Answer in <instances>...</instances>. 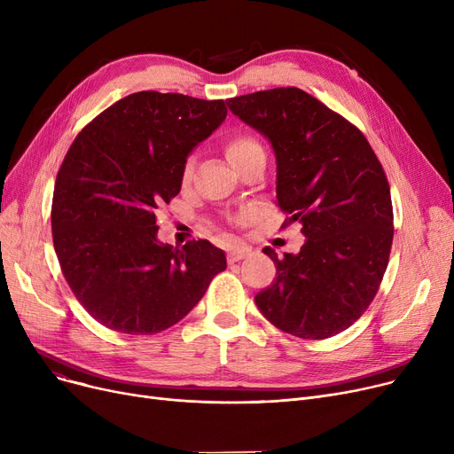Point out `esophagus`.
<instances>
[{"mask_svg":"<svg viewBox=\"0 0 454 454\" xmlns=\"http://www.w3.org/2000/svg\"><path fill=\"white\" fill-rule=\"evenodd\" d=\"M252 254V248L248 247H235L228 252V263H235V261H241Z\"/></svg>","mask_w":454,"mask_h":454,"instance_id":"34e87169","label":"esophagus"}]
</instances>
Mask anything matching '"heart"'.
I'll return each mask as SVG.
<instances>
[{
	"instance_id": "1",
	"label": "heart",
	"mask_w": 454,
	"mask_h": 454,
	"mask_svg": "<svg viewBox=\"0 0 454 454\" xmlns=\"http://www.w3.org/2000/svg\"><path fill=\"white\" fill-rule=\"evenodd\" d=\"M224 153L230 160V163L235 167L237 171L241 169V167L250 161L252 158L259 156V154H265L263 147H261V143L250 136V134H235L231 136L226 145H224ZM191 175H193V158H189L184 165L182 169V182L187 184L191 180Z\"/></svg>"
}]
</instances>
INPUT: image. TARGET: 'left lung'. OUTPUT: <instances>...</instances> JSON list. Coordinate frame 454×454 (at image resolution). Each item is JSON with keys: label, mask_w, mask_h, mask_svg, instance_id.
I'll list each match as a JSON object with an SVG mask.
<instances>
[{"label": "left lung", "mask_w": 454, "mask_h": 454, "mask_svg": "<svg viewBox=\"0 0 454 454\" xmlns=\"http://www.w3.org/2000/svg\"><path fill=\"white\" fill-rule=\"evenodd\" d=\"M276 154V202L300 223L298 254L263 252L276 281L255 305L278 329L322 340L359 320L385 276L394 211L383 165L363 132L300 88L226 101Z\"/></svg>", "instance_id": "1"}]
</instances>
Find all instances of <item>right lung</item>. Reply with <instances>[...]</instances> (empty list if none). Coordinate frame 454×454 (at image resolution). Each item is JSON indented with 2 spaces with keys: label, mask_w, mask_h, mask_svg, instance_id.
<instances>
[{
  "label": "right lung",
  "mask_w": 454,
  "mask_h": 454,
  "mask_svg": "<svg viewBox=\"0 0 454 454\" xmlns=\"http://www.w3.org/2000/svg\"><path fill=\"white\" fill-rule=\"evenodd\" d=\"M224 101L137 91L88 123L57 175L53 245L75 298L99 324L153 335L180 322L226 269L209 241H158L156 215L182 169L226 119Z\"/></svg>",
  "instance_id": "add662e5"
}]
</instances>
